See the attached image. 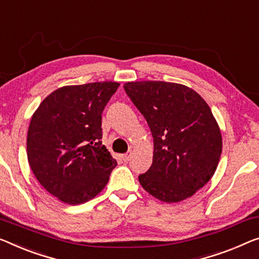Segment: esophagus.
Here are the masks:
<instances>
[{
    "label": "esophagus",
    "instance_id": "34e87169",
    "mask_svg": "<svg viewBox=\"0 0 259 259\" xmlns=\"http://www.w3.org/2000/svg\"><path fill=\"white\" fill-rule=\"evenodd\" d=\"M131 156H133V151H131V150H130V151H128L126 153L123 154L122 158H123V160H124V161H129Z\"/></svg>",
    "mask_w": 259,
    "mask_h": 259
}]
</instances>
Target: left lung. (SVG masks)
Wrapping results in <instances>:
<instances>
[{
	"instance_id": "8db88e82",
	"label": "left lung",
	"mask_w": 259,
	"mask_h": 259,
	"mask_svg": "<svg viewBox=\"0 0 259 259\" xmlns=\"http://www.w3.org/2000/svg\"><path fill=\"white\" fill-rule=\"evenodd\" d=\"M123 88L153 137L152 165L138 176L142 187L164 202L190 198L214 176L222 152L221 131L209 106L179 83L137 81Z\"/></svg>"
}]
</instances>
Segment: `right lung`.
Wrapping results in <instances>:
<instances>
[{
    "mask_svg": "<svg viewBox=\"0 0 259 259\" xmlns=\"http://www.w3.org/2000/svg\"><path fill=\"white\" fill-rule=\"evenodd\" d=\"M119 83L66 86L43 100L31 118L26 150L34 177L68 204L99 194L116 167L102 144V111Z\"/></svg>",
    "mask_w": 259,
    "mask_h": 259,
    "instance_id": "obj_1",
    "label": "right lung"
}]
</instances>
